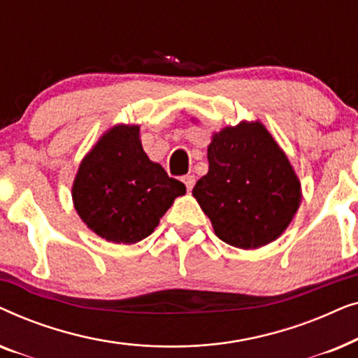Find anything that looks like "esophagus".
Here are the masks:
<instances>
[{
  "mask_svg": "<svg viewBox=\"0 0 358 358\" xmlns=\"http://www.w3.org/2000/svg\"><path fill=\"white\" fill-rule=\"evenodd\" d=\"M182 182L185 184V187H187V190H192L194 185H195V176H192V174L184 176Z\"/></svg>",
  "mask_w": 358,
  "mask_h": 358,
  "instance_id": "1",
  "label": "esophagus"
}]
</instances>
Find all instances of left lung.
<instances>
[{
    "label": "left lung",
    "mask_w": 358,
    "mask_h": 358,
    "mask_svg": "<svg viewBox=\"0 0 358 358\" xmlns=\"http://www.w3.org/2000/svg\"><path fill=\"white\" fill-rule=\"evenodd\" d=\"M208 173L192 190L215 234L229 246L257 249L275 241L295 217L301 184L261 122L213 134Z\"/></svg>",
    "instance_id": "left-lung-1"
}]
</instances>
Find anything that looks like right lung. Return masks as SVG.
Wrapping results in <instances>:
<instances>
[{
	"label": "right lung",
	"instance_id": "right-lung-1",
	"mask_svg": "<svg viewBox=\"0 0 358 358\" xmlns=\"http://www.w3.org/2000/svg\"><path fill=\"white\" fill-rule=\"evenodd\" d=\"M185 185L143 151L138 125H115L83 158L71 195L86 227L106 241L150 236Z\"/></svg>",
	"mask_w": 358,
	"mask_h": 358
}]
</instances>
